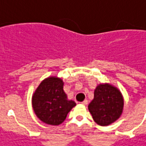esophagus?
<instances>
[{
  "instance_id": "esophagus-1",
  "label": "esophagus",
  "mask_w": 146,
  "mask_h": 146,
  "mask_svg": "<svg viewBox=\"0 0 146 146\" xmlns=\"http://www.w3.org/2000/svg\"><path fill=\"white\" fill-rule=\"evenodd\" d=\"M81 104H82V105H87V104H88V100H84V101L82 102Z\"/></svg>"
}]
</instances>
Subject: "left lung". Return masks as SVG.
I'll return each instance as SVG.
<instances>
[{"instance_id":"left-lung-1","label":"left lung","mask_w":146,"mask_h":146,"mask_svg":"<svg viewBox=\"0 0 146 146\" xmlns=\"http://www.w3.org/2000/svg\"><path fill=\"white\" fill-rule=\"evenodd\" d=\"M123 107L124 99L120 91L113 85L105 83L97 86L88 110L97 124L107 126L119 118Z\"/></svg>"}]
</instances>
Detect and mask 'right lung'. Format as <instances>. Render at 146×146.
Here are the masks:
<instances>
[{"label": "right lung", "mask_w": 146, "mask_h": 146, "mask_svg": "<svg viewBox=\"0 0 146 146\" xmlns=\"http://www.w3.org/2000/svg\"><path fill=\"white\" fill-rule=\"evenodd\" d=\"M64 82L50 76L41 82L32 97L34 112L40 121L50 125H59L66 119L68 112L76 106L67 99L63 89Z\"/></svg>", "instance_id": "right-lung-1"}]
</instances>
